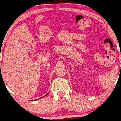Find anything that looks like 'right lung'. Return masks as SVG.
<instances>
[{"label":"right lung","mask_w":121,"mask_h":121,"mask_svg":"<svg viewBox=\"0 0 121 121\" xmlns=\"http://www.w3.org/2000/svg\"><path fill=\"white\" fill-rule=\"evenodd\" d=\"M48 94V93H47V94ZM47 94H46V95H47ZM46 95H45V96H46ZM39 99H41V98H39Z\"/></svg>","instance_id":"1"}]
</instances>
